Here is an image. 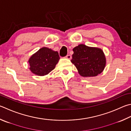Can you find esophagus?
<instances>
[{
  "instance_id": "1",
  "label": "esophagus",
  "mask_w": 131,
  "mask_h": 131,
  "mask_svg": "<svg viewBox=\"0 0 131 131\" xmlns=\"http://www.w3.org/2000/svg\"><path fill=\"white\" fill-rule=\"evenodd\" d=\"M66 58H67L68 59H70L71 58H72V57H71L70 55H67L66 56Z\"/></svg>"
}]
</instances>
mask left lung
Masks as SVG:
<instances>
[{"mask_svg":"<svg viewBox=\"0 0 131 131\" xmlns=\"http://www.w3.org/2000/svg\"><path fill=\"white\" fill-rule=\"evenodd\" d=\"M73 51L71 62L82 77H96L103 72L106 61L101 49L80 44L75 47Z\"/></svg>","mask_w":131,"mask_h":131,"instance_id":"1","label":"left lung"}]
</instances>
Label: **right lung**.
<instances>
[{
	"label": "right lung",
	"instance_id": "right-lung-1",
	"mask_svg": "<svg viewBox=\"0 0 131 131\" xmlns=\"http://www.w3.org/2000/svg\"><path fill=\"white\" fill-rule=\"evenodd\" d=\"M59 59L57 51L48 47H42L28 59L29 69L35 75H46L56 68Z\"/></svg>",
	"mask_w": 131,
	"mask_h": 131
}]
</instances>
